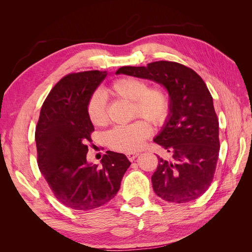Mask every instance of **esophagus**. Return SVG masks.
<instances>
[{
  "label": "esophagus",
  "mask_w": 252,
  "mask_h": 252,
  "mask_svg": "<svg viewBox=\"0 0 252 252\" xmlns=\"http://www.w3.org/2000/svg\"><path fill=\"white\" fill-rule=\"evenodd\" d=\"M126 156H127V158H128V159L129 161H133V159L139 156V154L138 152H128V154H126Z\"/></svg>",
  "instance_id": "obj_1"
}]
</instances>
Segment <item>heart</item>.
<instances>
[{
  "label": "heart",
  "instance_id": "heart-1",
  "mask_svg": "<svg viewBox=\"0 0 252 252\" xmlns=\"http://www.w3.org/2000/svg\"><path fill=\"white\" fill-rule=\"evenodd\" d=\"M104 94L131 102V118L146 119L154 126L163 125L169 117L171 102L167 91L161 86H149L144 79L119 78L104 90ZM104 94L94 93L87 103L88 119L95 127H104L108 123ZM150 133L151 128L147 122L136 120L126 126L113 128L107 134V142L114 150L132 152L143 146Z\"/></svg>",
  "mask_w": 252,
  "mask_h": 252
}]
</instances>
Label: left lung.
Segmentation results:
<instances>
[{
	"label": "left lung",
	"instance_id": "obj_1",
	"mask_svg": "<svg viewBox=\"0 0 252 252\" xmlns=\"http://www.w3.org/2000/svg\"><path fill=\"white\" fill-rule=\"evenodd\" d=\"M117 73L158 82L170 95L169 120L154 140L171 156L158 157L151 177L156 194L179 204L203 195L215 177L220 152L219 120L203 79L191 68L170 61L123 66Z\"/></svg>",
	"mask_w": 252,
	"mask_h": 252
}]
</instances>
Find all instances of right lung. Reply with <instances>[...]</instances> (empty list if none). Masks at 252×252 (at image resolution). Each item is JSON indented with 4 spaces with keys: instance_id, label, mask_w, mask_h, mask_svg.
I'll return each mask as SVG.
<instances>
[{
    "instance_id": "1",
    "label": "right lung",
    "mask_w": 252,
    "mask_h": 252,
    "mask_svg": "<svg viewBox=\"0 0 252 252\" xmlns=\"http://www.w3.org/2000/svg\"><path fill=\"white\" fill-rule=\"evenodd\" d=\"M106 75L98 70L65 75L45 98L35 127L39 169L53 195L74 210H91L112 200L130 166L125 155L109 150L101 167L86 159L94 131L87 103Z\"/></svg>"
}]
</instances>
